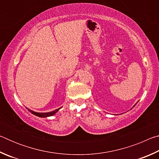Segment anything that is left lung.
I'll use <instances>...</instances> for the list:
<instances>
[{
	"label": "left lung",
	"instance_id": "8db88e82",
	"mask_svg": "<svg viewBox=\"0 0 159 159\" xmlns=\"http://www.w3.org/2000/svg\"><path fill=\"white\" fill-rule=\"evenodd\" d=\"M137 103H138V102H137ZM137 103H136V104H137ZM136 104H134V106H133V107H134V106H135V105H136Z\"/></svg>",
	"mask_w": 159,
	"mask_h": 159
}]
</instances>
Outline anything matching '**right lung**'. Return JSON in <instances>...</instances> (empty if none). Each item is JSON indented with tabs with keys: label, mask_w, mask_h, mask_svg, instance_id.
<instances>
[{
	"label": "right lung",
	"mask_w": 159,
	"mask_h": 159,
	"mask_svg": "<svg viewBox=\"0 0 159 159\" xmlns=\"http://www.w3.org/2000/svg\"><path fill=\"white\" fill-rule=\"evenodd\" d=\"M61 108H59L55 110H54V111H50V112H45V113H41V112H36L34 111H32V110L28 109V110L29 111V112H31V114H33L34 115L36 116H39V117H41V118H46V117H49V116H52L55 115L56 113H57L59 110H60Z\"/></svg>",
	"instance_id": "1"
}]
</instances>
